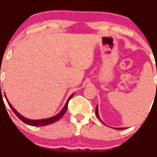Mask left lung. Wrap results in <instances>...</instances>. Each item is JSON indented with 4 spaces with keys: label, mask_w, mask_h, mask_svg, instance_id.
Wrapping results in <instances>:
<instances>
[{
    "label": "left lung",
    "mask_w": 157,
    "mask_h": 157,
    "mask_svg": "<svg viewBox=\"0 0 157 157\" xmlns=\"http://www.w3.org/2000/svg\"><path fill=\"white\" fill-rule=\"evenodd\" d=\"M95 113H96V115H97V118L99 119V120H100V121H102L101 120H100V116H99V113H98V105H97V107H96V110H95ZM102 123H104L102 121ZM105 124V123H104ZM115 129H118V130H123L124 128H114Z\"/></svg>",
    "instance_id": "left-lung-1"
}]
</instances>
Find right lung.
Masks as SVG:
<instances>
[{
	"label": "right lung",
	"mask_w": 157,
	"mask_h": 157,
	"mask_svg": "<svg viewBox=\"0 0 157 157\" xmlns=\"http://www.w3.org/2000/svg\"><path fill=\"white\" fill-rule=\"evenodd\" d=\"M74 94H75V93L72 94H71V96L69 97V98L68 99V100L66 101V104H65L64 107L63 108V109L61 110V111L58 113H57V114H56L55 116L52 117L42 119V120H30V119L24 117L23 115H21V113L17 112V111H16V110L14 109L13 107H12V105H11V104L10 103V102H9L8 99L6 98V95H5V98H6V101H7V102H8L9 105H10L11 109L12 110V111H13V112L15 113L16 116H17V117H18L20 120H21V121H23V122H24V123L27 124V125H32V126H39V127H40V126H44V125H50V124H52L53 122H55L56 121H57V120H60V119L63 116L64 113H66V111H67L68 101H69V100H71V98H72Z\"/></svg>",
	"instance_id": "right-lung-1"
}]
</instances>
